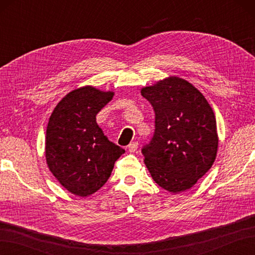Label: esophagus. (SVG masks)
I'll list each match as a JSON object with an SVG mask.
<instances>
[{
  "mask_svg": "<svg viewBox=\"0 0 255 255\" xmlns=\"http://www.w3.org/2000/svg\"><path fill=\"white\" fill-rule=\"evenodd\" d=\"M127 148H128L129 152H131V153L136 152L137 149H138V142H137V141H133V142H131V143H129Z\"/></svg>",
  "mask_w": 255,
  "mask_h": 255,
  "instance_id": "34e87169",
  "label": "esophagus"
}]
</instances>
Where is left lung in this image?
I'll list each match as a JSON object with an SVG mask.
<instances>
[{"instance_id": "left-lung-1", "label": "left lung", "mask_w": 255, "mask_h": 255, "mask_svg": "<svg viewBox=\"0 0 255 255\" xmlns=\"http://www.w3.org/2000/svg\"><path fill=\"white\" fill-rule=\"evenodd\" d=\"M155 113V130L142 148L153 181L170 193L193 187L213 165L217 125L207 100L186 80L170 77L141 89Z\"/></svg>"}]
</instances>
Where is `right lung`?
Masks as SVG:
<instances>
[{
    "instance_id": "1",
    "label": "right lung",
    "mask_w": 255,
    "mask_h": 255,
    "mask_svg": "<svg viewBox=\"0 0 255 255\" xmlns=\"http://www.w3.org/2000/svg\"><path fill=\"white\" fill-rule=\"evenodd\" d=\"M114 96L91 85L68 93L58 103L46 131V161L59 183L86 197L104 185L125 150L104 136L96 115Z\"/></svg>"
}]
</instances>
